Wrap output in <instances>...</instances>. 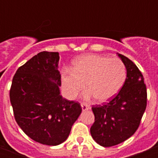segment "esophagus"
<instances>
[{"label":"esophagus","mask_w":158,"mask_h":158,"mask_svg":"<svg viewBox=\"0 0 158 158\" xmlns=\"http://www.w3.org/2000/svg\"><path fill=\"white\" fill-rule=\"evenodd\" d=\"M81 108L82 111H87V110L90 109V106L87 104H85V103H82L81 104Z\"/></svg>","instance_id":"obj_1"}]
</instances>
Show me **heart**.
Returning <instances> with one entry per match:
<instances>
[{"instance_id":"b5f03b06","label":"heart","mask_w":158,"mask_h":158,"mask_svg":"<svg viewBox=\"0 0 158 158\" xmlns=\"http://www.w3.org/2000/svg\"><path fill=\"white\" fill-rule=\"evenodd\" d=\"M126 67L118 58L85 54L73 62L71 70L62 75V89L69 99H74L85 87L86 99L95 97L100 103L112 99L123 85Z\"/></svg>"}]
</instances>
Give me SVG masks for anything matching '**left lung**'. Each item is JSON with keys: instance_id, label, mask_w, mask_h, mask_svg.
<instances>
[{"instance_id": "left-lung-1", "label": "left lung", "mask_w": 158, "mask_h": 158, "mask_svg": "<svg viewBox=\"0 0 158 158\" xmlns=\"http://www.w3.org/2000/svg\"><path fill=\"white\" fill-rule=\"evenodd\" d=\"M117 54L127 69L123 86L109 102L92 107L95 122L90 133L95 142L104 147L119 144L135 133L147 101L142 73L131 60L123 54Z\"/></svg>"}]
</instances>
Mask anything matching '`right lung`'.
I'll return each mask as SVG.
<instances>
[{
  "label": "right lung",
  "mask_w": 158,
  "mask_h": 158,
  "mask_svg": "<svg viewBox=\"0 0 158 158\" xmlns=\"http://www.w3.org/2000/svg\"><path fill=\"white\" fill-rule=\"evenodd\" d=\"M59 54L43 51L17 69L12 79L10 101L19 127L41 144L65 142L81 113L80 104L60 94Z\"/></svg>",
  "instance_id": "add662e5"
}]
</instances>
